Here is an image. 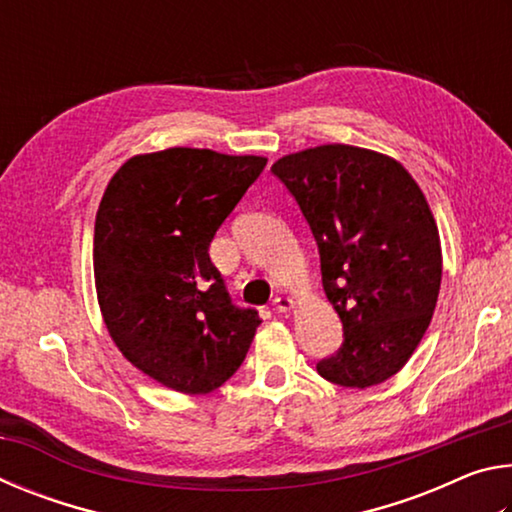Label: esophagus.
<instances>
[{
	"label": "esophagus",
	"instance_id": "obj_1",
	"mask_svg": "<svg viewBox=\"0 0 512 512\" xmlns=\"http://www.w3.org/2000/svg\"><path fill=\"white\" fill-rule=\"evenodd\" d=\"M273 309L277 311V314H289V311L293 309V300L289 296H277L273 300Z\"/></svg>",
	"mask_w": 512,
	"mask_h": 512
}]
</instances>
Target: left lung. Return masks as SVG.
Returning a JSON list of instances; mask_svg holds the SVG:
<instances>
[{
  "label": "left lung",
  "instance_id": "1",
  "mask_svg": "<svg viewBox=\"0 0 512 512\" xmlns=\"http://www.w3.org/2000/svg\"><path fill=\"white\" fill-rule=\"evenodd\" d=\"M271 171L287 185L320 253L323 289L343 345L320 377L370 388L404 368L431 323L443 250L431 207L391 155L352 144L289 153Z\"/></svg>",
  "mask_w": 512,
  "mask_h": 512
}]
</instances>
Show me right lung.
I'll list each match as a JSON object with an SVG mask.
<instances>
[{
    "mask_svg": "<svg viewBox=\"0 0 512 512\" xmlns=\"http://www.w3.org/2000/svg\"><path fill=\"white\" fill-rule=\"evenodd\" d=\"M264 167L262 155L173 146L133 155L103 192L92 253L103 323L119 352L171 391H216L262 323L232 305L207 248Z\"/></svg>",
    "mask_w": 512,
    "mask_h": 512,
    "instance_id": "1",
    "label": "right lung"
}]
</instances>
